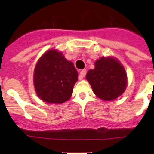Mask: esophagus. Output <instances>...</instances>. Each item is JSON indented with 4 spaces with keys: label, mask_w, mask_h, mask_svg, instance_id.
Masks as SVG:
<instances>
[{
    "label": "esophagus",
    "mask_w": 154,
    "mask_h": 154,
    "mask_svg": "<svg viewBox=\"0 0 154 154\" xmlns=\"http://www.w3.org/2000/svg\"><path fill=\"white\" fill-rule=\"evenodd\" d=\"M80 77H81V79L83 78V77H84L86 75V69L81 70V71H80Z\"/></svg>",
    "instance_id": "1"
}]
</instances>
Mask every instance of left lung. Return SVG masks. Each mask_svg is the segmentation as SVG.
<instances>
[{
    "label": "left lung",
    "instance_id": "1",
    "mask_svg": "<svg viewBox=\"0 0 154 154\" xmlns=\"http://www.w3.org/2000/svg\"><path fill=\"white\" fill-rule=\"evenodd\" d=\"M93 92L103 100H113L122 95L127 84L123 66L113 57H101L94 63V69L86 74Z\"/></svg>",
    "mask_w": 154,
    "mask_h": 154
}]
</instances>
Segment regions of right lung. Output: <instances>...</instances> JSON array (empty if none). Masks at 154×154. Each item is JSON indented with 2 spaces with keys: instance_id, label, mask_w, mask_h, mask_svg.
Wrapping results in <instances>:
<instances>
[{
  "instance_id": "add662e5",
  "label": "right lung",
  "mask_w": 154,
  "mask_h": 154,
  "mask_svg": "<svg viewBox=\"0 0 154 154\" xmlns=\"http://www.w3.org/2000/svg\"><path fill=\"white\" fill-rule=\"evenodd\" d=\"M77 77L78 73L73 63L68 61L61 52L51 49L37 62L33 83L42 100L60 104L70 99Z\"/></svg>"
}]
</instances>
